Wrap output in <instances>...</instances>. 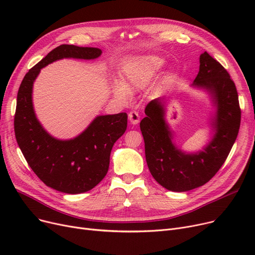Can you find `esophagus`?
Returning <instances> with one entry per match:
<instances>
[{
  "label": "esophagus",
  "instance_id": "obj_1",
  "mask_svg": "<svg viewBox=\"0 0 255 255\" xmlns=\"http://www.w3.org/2000/svg\"><path fill=\"white\" fill-rule=\"evenodd\" d=\"M129 122L132 125H137L139 123V115L136 112H130L128 115Z\"/></svg>",
  "mask_w": 255,
  "mask_h": 255
}]
</instances>
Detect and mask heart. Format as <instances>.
Returning a JSON list of instances; mask_svg holds the SVG:
<instances>
[{"label": "heart", "mask_w": 255, "mask_h": 255, "mask_svg": "<svg viewBox=\"0 0 255 255\" xmlns=\"http://www.w3.org/2000/svg\"><path fill=\"white\" fill-rule=\"evenodd\" d=\"M165 65L164 59L156 55H142L132 58L123 70V80L112 85L114 95L121 101L130 99V92L148 85Z\"/></svg>", "instance_id": "obj_1"}]
</instances>
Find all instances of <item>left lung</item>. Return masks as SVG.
<instances>
[{
    "label": "left lung",
    "mask_w": 255,
    "mask_h": 255,
    "mask_svg": "<svg viewBox=\"0 0 255 255\" xmlns=\"http://www.w3.org/2000/svg\"><path fill=\"white\" fill-rule=\"evenodd\" d=\"M208 94L214 112L209 120L211 138L202 150L181 149L166 120L165 97L146 105L139 124L146 164L165 189L184 192L205 185L224 163L237 139L241 111L236 86L222 65L207 51L199 56V71L190 86Z\"/></svg>",
    "instance_id": "obj_1"
}]
</instances>
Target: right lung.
I'll return each instance as SVG.
<instances>
[{"label": "right lung", "instance_id": "add662e5", "mask_svg": "<svg viewBox=\"0 0 255 255\" xmlns=\"http://www.w3.org/2000/svg\"><path fill=\"white\" fill-rule=\"evenodd\" d=\"M102 50L62 44L25 74L17 93L14 131L26 162L46 186L68 194L84 193L106 176L115 142L127 128V114L97 116L77 136L60 139L39 122L33 105V86L40 71L63 59L95 60Z\"/></svg>", "mask_w": 255, "mask_h": 255}]
</instances>
